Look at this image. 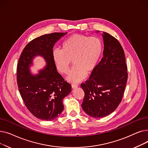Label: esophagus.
I'll return each mask as SVG.
<instances>
[{
	"mask_svg": "<svg viewBox=\"0 0 148 148\" xmlns=\"http://www.w3.org/2000/svg\"><path fill=\"white\" fill-rule=\"evenodd\" d=\"M71 87H72L73 89H75V88H77V87H78V85L76 84H72Z\"/></svg>",
	"mask_w": 148,
	"mask_h": 148,
	"instance_id": "34e87169",
	"label": "esophagus"
}]
</instances>
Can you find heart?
<instances>
[{"mask_svg": "<svg viewBox=\"0 0 148 148\" xmlns=\"http://www.w3.org/2000/svg\"><path fill=\"white\" fill-rule=\"evenodd\" d=\"M103 43L95 36L74 34L62 44V48L53 51V60L62 74L69 73L71 62L74 67L68 77V80L79 83L86 78L87 73L94 70L103 52Z\"/></svg>", "mask_w": 148, "mask_h": 148, "instance_id": "1", "label": "heart"}]
</instances>
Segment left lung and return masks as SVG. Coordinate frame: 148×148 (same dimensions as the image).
<instances>
[{"instance_id":"left-lung-1","label":"left lung","mask_w":148,"mask_h":148,"mask_svg":"<svg viewBox=\"0 0 148 148\" xmlns=\"http://www.w3.org/2000/svg\"><path fill=\"white\" fill-rule=\"evenodd\" d=\"M99 32V31H97ZM103 58L81 87L84 92L83 110L90 117L103 118L121 103L128 79L125 53L116 39L104 32Z\"/></svg>"}]
</instances>
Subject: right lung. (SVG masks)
<instances>
[{
  "instance_id": "1",
  "label": "right lung",
  "mask_w": 148,
  "mask_h": 148,
  "mask_svg": "<svg viewBox=\"0 0 148 148\" xmlns=\"http://www.w3.org/2000/svg\"><path fill=\"white\" fill-rule=\"evenodd\" d=\"M67 34H46L29 42L23 49L17 68L18 90L25 106L36 118L52 121L64 110L63 99L71 91V84L57 71L53 60V46ZM42 56L46 65L39 74L32 75L29 66L33 58Z\"/></svg>"
}]
</instances>
